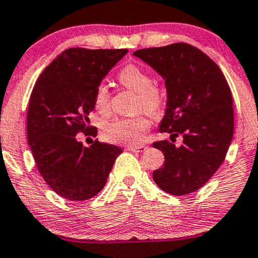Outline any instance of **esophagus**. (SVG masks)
<instances>
[{"instance_id": "34e87169", "label": "esophagus", "mask_w": 258, "mask_h": 258, "mask_svg": "<svg viewBox=\"0 0 258 258\" xmlns=\"http://www.w3.org/2000/svg\"><path fill=\"white\" fill-rule=\"evenodd\" d=\"M145 149H147V147H143V145H141V147H127L126 150L132 151V153H143Z\"/></svg>"}]
</instances>
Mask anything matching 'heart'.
<instances>
[{
  "label": "heart",
  "mask_w": 258,
  "mask_h": 258,
  "mask_svg": "<svg viewBox=\"0 0 258 258\" xmlns=\"http://www.w3.org/2000/svg\"><path fill=\"white\" fill-rule=\"evenodd\" d=\"M119 80L127 89L137 92V108L145 113L155 115L160 110L163 102L162 92L159 88L151 85L150 76L136 64H127L120 71ZM95 105L98 110L104 111L109 107V91L104 85H99L95 91ZM149 127L145 117L119 119L105 125L103 135L110 142L122 143L127 145H138L144 139V133Z\"/></svg>",
  "instance_id": "1"
}]
</instances>
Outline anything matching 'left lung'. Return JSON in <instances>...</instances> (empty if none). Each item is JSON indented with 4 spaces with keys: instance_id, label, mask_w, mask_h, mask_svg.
Wrapping results in <instances>:
<instances>
[{
    "instance_id": "8db88e82",
    "label": "left lung",
    "mask_w": 258,
    "mask_h": 258,
    "mask_svg": "<svg viewBox=\"0 0 258 258\" xmlns=\"http://www.w3.org/2000/svg\"><path fill=\"white\" fill-rule=\"evenodd\" d=\"M135 56L162 77L167 90L160 132L183 143L156 142L164 155L154 181L167 194L184 196L201 188L219 169L233 138V99L227 80L208 55L186 43L141 49Z\"/></svg>"
}]
</instances>
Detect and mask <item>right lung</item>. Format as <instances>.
<instances>
[{
	"label": "right lung",
	"instance_id": "obj_1",
	"mask_svg": "<svg viewBox=\"0 0 258 258\" xmlns=\"http://www.w3.org/2000/svg\"><path fill=\"white\" fill-rule=\"evenodd\" d=\"M126 54V49H67L43 71L32 90L27 141L40 175L66 200L96 196L122 153L98 141L84 147L77 133L90 132L96 89Z\"/></svg>",
	"mask_w": 258,
	"mask_h": 258
}]
</instances>
